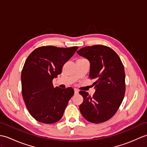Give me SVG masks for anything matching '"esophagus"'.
Wrapping results in <instances>:
<instances>
[{
  "mask_svg": "<svg viewBox=\"0 0 147 147\" xmlns=\"http://www.w3.org/2000/svg\"><path fill=\"white\" fill-rule=\"evenodd\" d=\"M78 90H76V89H74V94H78Z\"/></svg>",
  "mask_w": 147,
  "mask_h": 147,
  "instance_id": "obj_1",
  "label": "esophagus"
}]
</instances>
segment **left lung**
<instances>
[{
  "label": "left lung",
  "mask_w": 147,
  "mask_h": 147,
  "mask_svg": "<svg viewBox=\"0 0 147 147\" xmlns=\"http://www.w3.org/2000/svg\"><path fill=\"white\" fill-rule=\"evenodd\" d=\"M77 54L89 61V77L95 80L93 96L85 91L79 92L83 97L80 111L90 123H104L115 114L124 98V65L116 53L107 46L85 47L78 51Z\"/></svg>",
  "instance_id": "left-lung-1"
}]
</instances>
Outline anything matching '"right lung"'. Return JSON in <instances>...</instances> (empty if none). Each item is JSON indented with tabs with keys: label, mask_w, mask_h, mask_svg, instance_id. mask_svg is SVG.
<instances>
[{
	"label": "right lung",
	"mask_w": 147,
	"mask_h": 147,
	"mask_svg": "<svg viewBox=\"0 0 147 147\" xmlns=\"http://www.w3.org/2000/svg\"><path fill=\"white\" fill-rule=\"evenodd\" d=\"M78 49L40 47L26 59L21 72L22 94L30 114L40 123L60 120L74 95L71 87L54 88L52 80L62 73L63 65Z\"/></svg>",
	"instance_id": "1"
}]
</instances>
